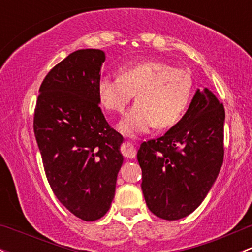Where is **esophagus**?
I'll list each match as a JSON object with an SVG mask.
<instances>
[{
  "label": "esophagus",
  "instance_id": "34e87169",
  "mask_svg": "<svg viewBox=\"0 0 252 252\" xmlns=\"http://www.w3.org/2000/svg\"><path fill=\"white\" fill-rule=\"evenodd\" d=\"M122 154H123L126 158H129V159H134L135 156H136V151H135L132 145L129 142H126L122 147Z\"/></svg>",
  "mask_w": 252,
  "mask_h": 252
}]
</instances>
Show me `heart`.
Wrapping results in <instances>:
<instances>
[{
    "label": "heart",
    "instance_id": "obj_1",
    "mask_svg": "<svg viewBox=\"0 0 252 252\" xmlns=\"http://www.w3.org/2000/svg\"><path fill=\"white\" fill-rule=\"evenodd\" d=\"M192 77L162 61L126 65L120 76L105 75L98 82V96L109 111L122 113L136 94L137 104L120 124L124 134L147 132L157 126L167 129L181 121L192 95Z\"/></svg>",
    "mask_w": 252,
    "mask_h": 252
}]
</instances>
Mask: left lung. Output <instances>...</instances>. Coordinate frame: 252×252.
<instances>
[{
  "mask_svg": "<svg viewBox=\"0 0 252 252\" xmlns=\"http://www.w3.org/2000/svg\"><path fill=\"white\" fill-rule=\"evenodd\" d=\"M223 121L222 103L207 88L197 90L176 126L141 145V188L158 218L182 219L202 203L223 161Z\"/></svg>",
  "mask_w": 252,
  "mask_h": 252,
  "instance_id": "1",
  "label": "left lung"
}]
</instances>
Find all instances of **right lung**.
I'll return each mask as SVG.
<instances>
[{"instance_id": "right-lung-1", "label": "right lung", "mask_w": 252, "mask_h": 252, "mask_svg": "<svg viewBox=\"0 0 252 252\" xmlns=\"http://www.w3.org/2000/svg\"><path fill=\"white\" fill-rule=\"evenodd\" d=\"M105 54L82 49L68 55L41 82L33 130L52 192L85 221L100 219L115 196L123 162V137L99 106Z\"/></svg>"}]
</instances>
